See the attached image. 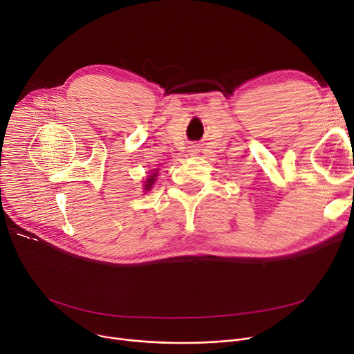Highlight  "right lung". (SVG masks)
<instances>
[{
  "mask_svg": "<svg viewBox=\"0 0 354 354\" xmlns=\"http://www.w3.org/2000/svg\"><path fill=\"white\" fill-rule=\"evenodd\" d=\"M155 176H156V174H153V176H150V178L147 179V182H146V189H147V188H150V187H151V183L155 182Z\"/></svg>",
  "mask_w": 354,
  "mask_h": 354,
  "instance_id": "right-lung-1",
  "label": "right lung"
}]
</instances>
